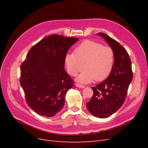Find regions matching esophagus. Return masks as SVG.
<instances>
[{
    "instance_id": "esophagus-1",
    "label": "esophagus",
    "mask_w": 148,
    "mask_h": 148,
    "mask_svg": "<svg viewBox=\"0 0 148 148\" xmlns=\"http://www.w3.org/2000/svg\"><path fill=\"white\" fill-rule=\"evenodd\" d=\"M75 86L77 87L80 88H85V86H84V85H82V84H78V83H76L75 84Z\"/></svg>"
}]
</instances>
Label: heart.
<instances>
[{
	"instance_id": "heart-1",
	"label": "heart",
	"mask_w": 148,
	"mask_h": 148,
	"mask_svg": "<svg viewBox=\"0 0 148 148\" xmlns=\"http://www.w3.org/2000/svg\"><path fill=\"white\" fill-rule=\"evenodd\" d=\"M74 51L66 54L65 64L68 73L75 76L84 63L85 69L77 77L78 82L89 83L95 79L101 81L110 74L114 64V53L109 47L86 40L77 47Z\"/></svg>"
}]
</instances>
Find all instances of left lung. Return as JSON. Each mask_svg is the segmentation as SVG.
Wrapping results in <instances>:
<instances>
[{
  "mask_svg": "<svg viewBox=\"0 0 148 148\" xmlns=\"http://www.w3.org/2000/svg\"><path fill=\"white\" fill-rule=\"evenodd\" d=\"M104 39L114 53V64L107 78L92 87L94 94L86 103L89 112L96 117L105 118L117 111L123 104L129 85L133 80L131 62L127 50L120 44L103 33Z\"/></svg>",
  "mask_w": 148,
  "mask_h": 148,
  "instance_id": "left-lung-1",
  "label": "left lung"
}]
</instances>
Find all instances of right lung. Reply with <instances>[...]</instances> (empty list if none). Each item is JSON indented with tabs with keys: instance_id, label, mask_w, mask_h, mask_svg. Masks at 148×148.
<instances>
[{
	"instance_id": "add662e5",
	"label": "right lung",
	"mask_w": 148,
	"mask_h": 148,
	"mask_svg": "<svg viewBox=\"0 0 148 148\" xmlns=\"http://www.w3.org/2000/svg\"><path fill=\"white\" fill-rule=\"evenodd\" d=\"M77 38L53 35L34 45L21 65L20 84L29 106L38 114L51 117L63 108L67 91L73 87L64 70L68 49Z\"/></svg>"
}]
</instances>
